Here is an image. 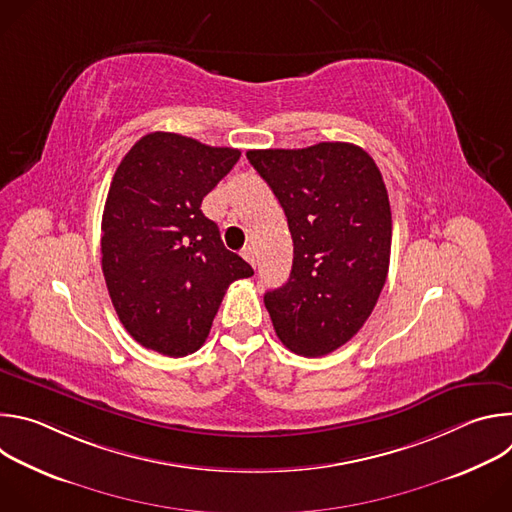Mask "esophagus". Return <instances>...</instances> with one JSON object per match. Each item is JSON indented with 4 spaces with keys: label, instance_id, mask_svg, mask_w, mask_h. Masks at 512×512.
<instances>
[{
    "label": "esophagus",
    "instance_id": "obj_1",
    "mask_svg": "<svg viewBox=\"0 0 512 512\" xmlns=\"http://www.w3.org/2000/svg\"><path fill=\"white\" fill-rule=\"evenodd\" d=\"M241 255H243L245 261H249L253 267H257V251H255V247H245L241 251Z\"/></svg>",
    "mask_w": 512,
    "mask_h": 512
}]
</instances>
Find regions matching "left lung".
Masks as SVG:
<instances>
[{
  "mask_svg": "<svg viewBox=\"0 0 512 512\" xmlns=\"http://www.w3.org/2000/svg\"><path fill=\"white\" fill-rule=\"evenodd\" d=\"M279 200L291 239L289 279L265 294L277 338L300 356H324L369 320L387 281L391 206L375 160L354 143L249 150Z\"/></svg>",
  "mask_w": 512,
  "mask_h": 512,
  "instance_id": "obj_1",
  "label": "left lung"
}]
</instances>
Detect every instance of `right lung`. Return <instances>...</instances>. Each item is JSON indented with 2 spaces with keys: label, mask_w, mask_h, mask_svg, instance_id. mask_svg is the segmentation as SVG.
Instances as JSON below:
<instances>
[{
  "label": "right lung",
  "mask_w": 512,
  "mask_h": 512,
  "mask_svg": "<svg viewBox=\"0 0 512 512\" xmlns=\"http://www.w3.org/2000/svg\"><path fill=\"white\" fill-rule=\"evenodd\" d=\"M239 158L233 148L154 131L115 170L101 223V265L113 308L141 346L174 358L196 352L227 287L253 275L200 210Z\"/></svg>",
  "instance_id": "add662e5"
}]
</instances>
